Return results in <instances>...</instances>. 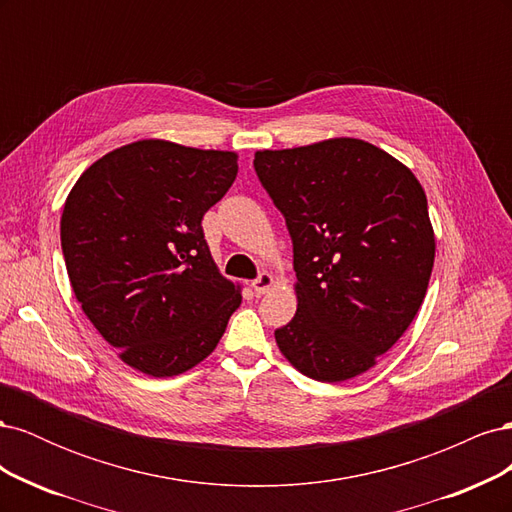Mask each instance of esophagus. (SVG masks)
<instances>
[{"mask_svg": "<svg viewBox=\"0 0 512 512\" xmlns=\"http://www.w3.org/2000/svg\"><path fill=\"white\" fill-rule=\"evenodd\" d=\"M273 284H275V277L271 273H260L256 280L252 282V290L256 294H265V292H269L273 288Z\"/></svg>", "mask_w": 512, "mask_h": 512, "instance_id": "obj_1", "label": "esophagus"}]
</instances>
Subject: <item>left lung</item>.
I'll return each mask as SVG.
<instances>
[{"instance_id": "left-lung-1", "label": "left lung", "mask_w": 512, "mask_h": 512, "mask_svg": "<svg viewBox=\"0 0 512 512\" xmlns=\"http://www.w3.org/2000/svg\"><path fill=\"white\" fill-rule=\"evenodd\" d=\"M284 213L297 314L275 331L288 363L318 382L374 367L421 309L436 258L427 196L412 170L361 138L254 153Z\"/></svg>"}]
</instances>
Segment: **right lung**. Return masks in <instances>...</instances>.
Instances as JSON below:
<instances>
[{"label":"right lung","mask_w":512,"mask_h":512,"mask_svg":"<svg viewBox=\"0 0 512 512\" xmlns=\"http://www.w3.org/2000/svg\"><path fill=\"white\" fill-rule=\"evenodd\" d=\"M235 151L145 138L91 164L61 213L76 301L119 359L151 378L196 367L241 305L220 273L203 215L237 177Z\"/></svg>","instance_id":"right-lung-1"}]
</instances>
